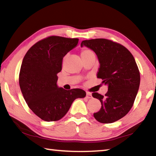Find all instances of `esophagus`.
Masks as SVG:
<instances>
[{"instance_id":"esophagus-1","label":"esophagus","mask_w":156,"mask_h":156,"mask_svg":"<svg viewBox=\"0 0 156 156\" xmlns=\"http://www.w3.org/2000/svg\"><path fill=\"white\" fill-rule=\"evenodd\" d=\"M86 97H87V98H88V99L91 98L92 96H91V93H89V92H87V96H86Z\"/></svg>"}]
</instances>
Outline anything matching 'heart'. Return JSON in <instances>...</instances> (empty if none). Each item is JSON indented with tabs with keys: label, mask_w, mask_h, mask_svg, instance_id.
Masks as SVG:
<instances>
[{
	"label": "heart",
	"mask_w": 156,
	"mask_h": 156,
	"mask_svg": "<svg viewBox=\"0 0 156 156\" xmlns=\"http://www.w3.org/2000/svg\"><path fill=\"white\" fill-rule=\"evenodd\" d=\"M92 55H95L93 51H92V50L89 49H84L82 50V51H81L82 58H83L88 57L89 56H92Z\"/></svg>",
	"instance_id": "b5f03b06"
}]
</instances>
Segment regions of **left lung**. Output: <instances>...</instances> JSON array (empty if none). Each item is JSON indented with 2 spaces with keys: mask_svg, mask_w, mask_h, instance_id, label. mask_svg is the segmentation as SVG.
Segmentation results:
<instances>
[{
  "mask_svg": "<svg viewBox=\"0 0 156 156\" xmlns=\"http://www.w3.org/2000/svg\"><path fill=\"white\" fill-rule=\"evenodd\" d=\"M80 46L96 53L100 62L97 77L108 85L105 96L92 94L102 105L94 118L101 123L114 122L127 114L138 94L140 76L136 60L126 47L107 39L83 41Z\"/></svg>",
  "mask_w": 156,
  "mask_h": 156,
  "instance_id": "8db88e82",
  "label": "left lung"
}]
</instances>
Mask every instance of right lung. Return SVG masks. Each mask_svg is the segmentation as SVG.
Here are the masks:
<instances>
[{"mask_svg": "<svg viewBox=\"0 0 156 156\" xmlns=\"http://www.w3.org/2000/svg\"><path fill=\"white\" fill-rule=\"evenodd\" d=\"M78 41L47 37L34 44L23 60L19 73L21 92L30 109L47 122L61 119L75 99L86 96L83 89L67 91L57 85L63 57L77 46Z\"/></svg>", "mask_w": 156, "mask_h": 156, "instance_id": "1", "label": "right lung"}]
</instances>
